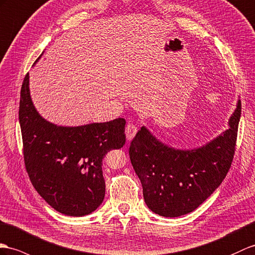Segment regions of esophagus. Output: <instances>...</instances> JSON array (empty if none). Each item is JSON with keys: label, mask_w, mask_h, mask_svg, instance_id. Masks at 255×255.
<instances>
[{"label": "esophagus", "mask_w": 255, "mask_h": 255, "mask_svg": "<svg viewBox=\"0 0 255 255\" xmlns=\"http://www.w3.org/2000/svg\"><path fill=\"white\" fill-rule=\"evenodd\" d=\"M136 132H137V128H136L134 124H128L126 128V134H127V138L128 140H131L134 137Z\"/></svg>", "instance_id": "34e87169"}]
</instances>
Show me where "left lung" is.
Listing matches in <instances>:
<instances>
[{"label": "left lung", "instance_id": "1", "mask_svg": "<svg viewBox=\"0 0 255 255\" xmlns=\"http://www.w3.org/2000/svg\"><path fill=\"white\" fill-rule=\"evenodd\" d=\"M240 115L239 101L227 131L195 150L167 147L145 127L139 129L128 153L152 212L165 217L190 213L219 187L232 166Z\"/></svg>", "mask_w": 255, "mask_h": 255}]
</instances>
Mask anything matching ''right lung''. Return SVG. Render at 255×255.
Returning a JSON list of instances; mask_svg holds the SVG:
<instances>
[{"instance_id":"right-lung-1","label":"right lung","mask_w":255,"mask_h":255,"mask_svg":"<svg viewBox=\"0 0 255 255\" xmlns=\"http://www.w3.org/2000/svg\"><path fill=\"white\" fill-rule=\"evenodd\" d=\"M19 123L24 166L43 199L70 216L90 214L101 206L105 198L103 158L126 144V120L76 128L49 123L31 102L27 73L20 91Z\"/></svg>"}]
</instances>
